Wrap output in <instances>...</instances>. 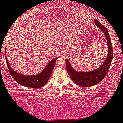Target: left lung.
<instances>
[{
	"instance_id": "left-lung-1",
	"label": "left lung",
	"mask_w": 123,
	"mask_h": 123,
	"mask_svg": "<svg viewBox=\"0 0 123 123\" xmlns=\"http://www.w3.org/2000/svg\"><path fill=\"white\" fill-rule=\"evenodd\" d=\"M94 21L95 25L104 33L107 39L108 53L105 61L97 68L92 71L84 72L75 70L67 59H65L66 68L71 78L75 84L83 87L93 86L102 81L108 71L113 58L112 45L108 31L96 19H94Z\"/></svg>"
}]
</instances>
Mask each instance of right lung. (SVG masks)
Returning a JSON list of instances; mask_svg holds the SVG:
<instances>
[{
  "label": "right lung",
  "mask_w": 123,
  "mask_h": 123,
  "mask_svg": "<svg viewBox=\"0 0 123 123\" xmlns=\"http://www.w3.org/2000/svg\"><path fill=\"white\" fill-rule=\"evenodd\" d=\"M5 54L6 65L8 67L10 73L13 78L22 86L35 89L40 88L44 86L47 83L54 69L55 63L58 57H57L51 60L45 67V68L39 73L37 74L36 75H27L21 74L15 71L11 67L9 61H7V58L6 56V51Z\"/></svg>",
  "instance_id": "right-lung-1"
}]
</instances>
